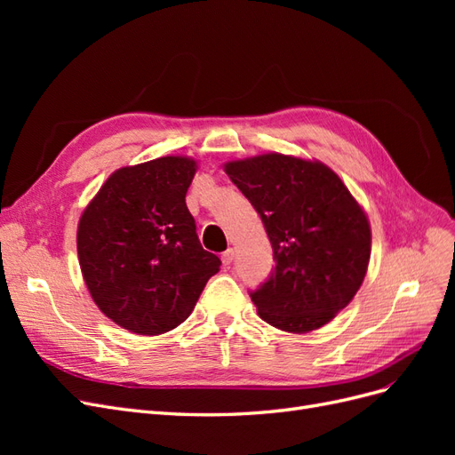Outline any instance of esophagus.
<instances>
[{
	"mask_svg": "<svg viewBox=\"0 0 455 455\" xmlns=\"http://www.w3.org/2000/svg\"><path fill=\"white\" fill-rule=\"evenodd\" d=\"M233 258H235V252H233V249H228L226 252H222V264L224 266H231L233 264Z\"/></svg>",
	"mask_w": 455,
	"mask_h": 455,
	"instance_id": "esophagus-1",
	"label": "esophagus"
}]
</instances>
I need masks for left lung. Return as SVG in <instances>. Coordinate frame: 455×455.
Returning a JSON list of instances; mask_svg holds the SVG:
<instances>
[{
	"label": "left lung",
	"instance_id": "obj_1",
	"mask_svg": "<svg viewBox=\"0 0 455 455\" xmlns=\"http://www.w3.org/2000/svg\"><path fill=\"white\" fill-rule=\"evenodd\" d=\"M226 172L259 214L275 269L251 292L258 315L286 332L330 323L359 291L370 259V224L326 164L267 154L231 161Z\"/></svg>",
	"mask_w": 455,
	"mask_h": 455
}]
</instances>
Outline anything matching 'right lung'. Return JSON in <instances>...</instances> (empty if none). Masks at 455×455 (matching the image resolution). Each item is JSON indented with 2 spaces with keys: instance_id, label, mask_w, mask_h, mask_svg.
Here are the masks:
<instances>
[{
  "instance_id": "obj_1",
  "label": "right lung",
  "mask_w": 455,
  "mask_h": 455,
  "mask_svg": "<svg viewBox=\"0 0 455 455\" xmlns=\"http://www.w3.org/2000/svg\"><path fill=\"white\" fill-rule=\"evenodd\" d=\"M197 164L159 157L123 167L89 203L77 256L99 309L121 328L157 336L182 324L222 261L197 237L186 194Z\"/></svg>"
}]
</instances>
